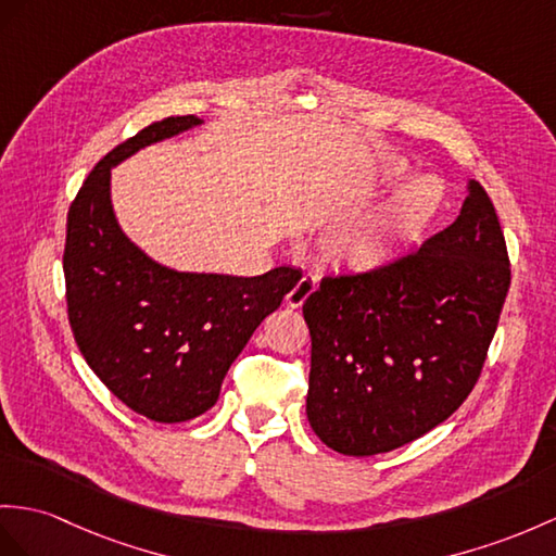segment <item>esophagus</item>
Returning a JSON list of instances; mask_svg holds the SVG:
<instances>
[{
	"mask_svg": "<svg viewBox=\"0 0 556 556\" xmlns=\"http://www.w3.org/2000/svg\"><path fill=\"white\" fill-rule=\"evenodd\" d=\"M314 290H316V280L314 278H302L300 282H296V286L288 292V296H286V302H288V306L290 308H300L311 294H314Z\"/></svg>",
	"mask_w": 556,
	"mask_h": 556,
	"instance_id": "esophagus-1",
	"label": "esophagus"
}]
</instances>
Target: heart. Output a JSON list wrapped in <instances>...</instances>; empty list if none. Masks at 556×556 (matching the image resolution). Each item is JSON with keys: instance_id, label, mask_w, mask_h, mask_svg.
<instances>
[{"instance_id": "obj_1", "label": "heart", "mask_w": 556, "mask_h": 556, "mask_svg": "<svg viewBox=\"0 0 556 556\" xmlns=\"http://www.w3.org/2000/svg\"><path fill=\"white\" fill-rule=\"evenodd\" d=\"M441 202V181L434 176H419V179L403 186L375 219L337 238V260L351 270H372L384 266L403 248H408L413 240L422 236L439 212Z\"/></svg>"}]
</instances>
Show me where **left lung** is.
<instances>
[{
    "label": "left lung",
    "instance_id": "1",
    "mask_svg": "<svg viewBox=\"0 0 556 556\" xmlns=\"http://www.w3.org/2000/svg\"><path fill=\"white\" fill-rule=\"evenodd\" d=\"M511 270L479 181L457 219L380 268L325 276L304 302L306 415L328 448L368 457L448 419L477 384Z\"/></svg>",
    "mask_w": 556,
    "mask_h": 556
}]
</instances>
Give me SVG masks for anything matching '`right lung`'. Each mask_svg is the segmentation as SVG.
<instances>
[{"instance_id": "right-lung-1", "label": "right lung", "mask_w": 556, "mask_h": 556, "mask_svg": "<svg viewBox=\"0 0 556 556\" xmlns=\"http://www.w3.org/2000/svg\"><path fill=\"white\" fill-rule=\"evenodd\" d=\"M198 125L195 115L165 117L115 146L67 210L63 274L75 342L127 408L162 425L212 408L252 332L302 280L292 266L254 278L181 274L122 233L111 169L139 148Z\"/></svg>"}]
</instances>
